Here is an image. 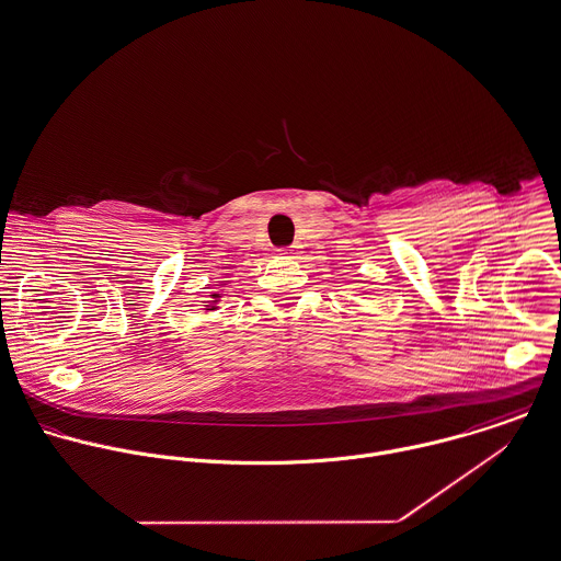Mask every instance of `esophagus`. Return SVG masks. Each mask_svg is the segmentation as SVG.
Wrapping results in <instances>:
<instances>
[{
  "mask_svg": "<svg viewBox=\"0 0 561 561\" xmlns=\"http://www.w3.org/2000/svg\"><path fill=\"white\" fill-rule=\"evenodd\" d=\"M295 251H297V249H293V247H290V249H282V253H284V255H293Z\"/></svg>",
  "mask_w": 561,
  "mask_h": 561,
  "instance_id": "1",
  "label": "esophagus"
}]
</instances>
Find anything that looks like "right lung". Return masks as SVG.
Instances as JSON below:
<instances>
[{"label":"right lung","mask_w":561,"mask_h":561,"mask_svg":"<svg viewBox=\"0 0 561 561\" xmlns=\"http://www.w3.org/2000/svg\"><path fill=\"white\" fill-rule=\"evenodd\" d=\"M221 297H224V293H210L208 295V301H204V312H215V310H219V301H221Z\"/></svg>","instance_id":"1"}]
</instances>
